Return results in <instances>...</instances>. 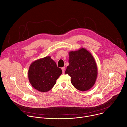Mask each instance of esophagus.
I'll list each match as a JSON object with an SVG mask.
<instances>
[{
    "label": "esophagus",
    "instance_id": "obj_1",
    "mask_svg": "<svg viewBox=\"0 0 127 127\" xmlns=\"http://www.w3.org/2000/svg\"><path fill=\"white\" fill-rule=\"evenodd\" d=\"M61 69H62V72H63V73H64V72H65V67H62Z\"/></svg>",
    "mask_w": 127,
    "mask_h": 127
}]
</instances>
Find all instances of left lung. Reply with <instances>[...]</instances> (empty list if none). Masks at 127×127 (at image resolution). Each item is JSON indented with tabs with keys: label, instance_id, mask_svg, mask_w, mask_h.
<instances>
[{
	"label": "left lung",
	"instance_id": "8db88e82",
	"mask_svg": "<svg viewBox=\"0 0 127 127\" xmlns=\"http://www.w3.org/2000/svg\"><path fill=\"white\" fill-rule=\"evenodd\" d=\"M69 65L65 74L71 77L73 86L80 91H87L95 85L98 71L95 60L91 53L81 48L69 52Z\"/></svg>",
	"mask_w": 127,
	"mask_h": 127
}]
</instances>
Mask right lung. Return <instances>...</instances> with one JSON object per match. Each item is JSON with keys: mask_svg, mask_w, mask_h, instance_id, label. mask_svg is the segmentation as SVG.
<instances>
[{"mask_svg": "<svg viewBox=\"0 0 127 127\" xmlns=\"http://www.w3.org/2000/svg\"><path fill=\"white\" fill-rule=\"evenodd\" d=\"M62 73L61 69L57 66L51 56H46L31 64L28 78L34 89L40 92H47L55 85Z\"/></svg>", "mask_w": 127, "mask_h": 127, "instance_id": "right-lung-1", "label": "right lung"}]
</instances>
